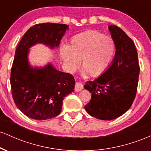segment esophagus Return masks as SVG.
Returning <instances> with one entry per match:
<instances>
[{
	"instance_id": "34e87169",
	"label": "esophagus",
	"mask_w": 151,
	"mask_h": 151,
	"mask_svg": "<svg viewBox=\"0 0 151 151\" xmlns=\"http://www.w3.org/2000/svg\"><path fill=\"white\" fill-rule=\"evenodd\" d=\"M83 89V85L80 82H76L75 86H74V90L76 91H79Z\"/></svg>"
}]
</instances>
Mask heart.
<instances>
[{
    "label": "heart",
    "instance_id": "obj_1",
    "mask_svg": "<svg viewBox=\"0 0 151 151\" xmlns=\"http://www.w3.org/2000/svg\"><path fill=\"white\" fill-rule=\"evenodd\" d=\"M114 39L97 30H87L71 39L67 47L61 49L64 63L72 72L79 66L92 77H97L108 70L115 54Z\"/></svg>",
    "mask_w": 151,
    "mask_h": 151
}]
</instances>
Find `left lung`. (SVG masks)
<instances>
[{
  "label": "left lung",
  "instance_id": "left-lung-1",
  "mask_svg": "<svg viewBox=\"0 0 151 151\" xmlns=\"http://www.w3.org/2000/svg\"><path fill=\"white\" fill-rule=\"evenodd\" d=\"M109 29L115 42V58L104 73L84 85V89L91 93L84 109L96 119L109 121L121 116L133 104L140 67L132 40L116 25H109Z\"/></svg>",
  "mask_w": 151,
  "mask_h": 151
}]
</instances>
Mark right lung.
<instances>
[{
  "mask_svg": "<svg viewBox=\"0 0 151 151\" xmlns=\"http://www.w3.org/2000/svg\"><path fill=\"white\" fill-rule=\"evenodd\" d=\"M68 26L40 23L31 27L19 42L10 72V86L15 105L27 116L46 120L62 111L64 98L73 92L75 81L70 73L60 72L51 65L33 69L28 65V49L36 43L58 47Z\"/></svg>",
  "mask_w": 151,
  "mask_h": 151,
  "instance_id": "1",
  "label": "right lung"
}]
</instances>
